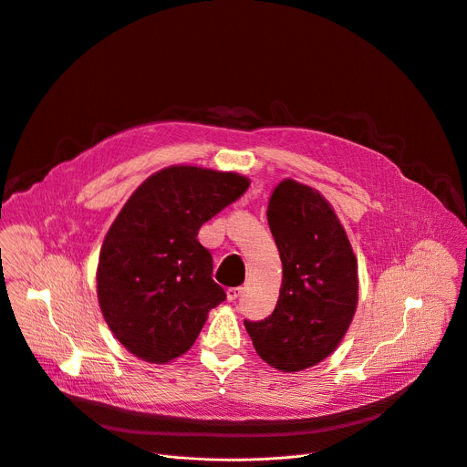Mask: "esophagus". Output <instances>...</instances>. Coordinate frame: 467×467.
<instances>
[{
	"label": "esophagus",
	"mask_w": 467,
	"mask_h": 467,
	"mask_svg": "<svg viewBox=\"0 0 467 467\" xmlns=\"http://www.w3.org/2000/svg\"><path fill=\"white\" fill-rule=\"evenodd\" d=\"M242 293H244V287H242V285H238V287H229V289H227V300H229V302H234Z\"/></svg>",
	"instance_id": "esophagus-1"
}]
</instances>
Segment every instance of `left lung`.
I'll return each mask as SVG.
<instances>
[{"label": "left lung", "mask_w": 467, "mask_h": 467, "mask_svg": "<svg viewBox=\"0 0 467 467\" xmlns=\"http://www.w3.org/2000/svg\"><path fill=\"white\" fill-rule=\"evenodd\" d=\"M267 223L282 260L280 293L267 319L244 325L267 365L300 372L343 341L358 307V258L328 200L291 178L275 187Z\"/></svg>", "instance_id": "1"}]
</instances>
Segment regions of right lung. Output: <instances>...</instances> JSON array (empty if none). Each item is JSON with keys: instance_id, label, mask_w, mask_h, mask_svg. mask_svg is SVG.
Masks as SVG:
<instances>
[{"instance_id": "add662e5", "label": "right lung", "mask_w": 467, "mask_h": 467, "mask_svg": "<svg viewBox=\"0 0 467 467\" xmlns=\"http://www.w3.org/2000/svg\"><path fill=\"white\" fill-rule=\"evenodd\" d=\"M247 187L238 172L174 165L144 180L117 214L100 247L97 296L135 358L167 365L183 356L225 300L198 231Z\"/></svg>"}]
</instances>
